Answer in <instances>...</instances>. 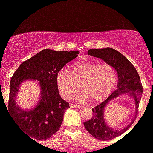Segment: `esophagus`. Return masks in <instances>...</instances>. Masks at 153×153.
<instances>
[{
  "mask_svg": "<svg viewBox=\"0 0 153 153\" xmlns=\"http://www.w3.org/2000/svg\"><path fill=\"white\" fill-rule=\"evenodd\" d=\"M70 106H71V108H81V106H78V105L73 104V103H70Z\"/></svg>",
  "mask_w": 153,
  "mask_h": 153,
  "instance_id": "1",
  "label": "esophagus"
}]
</instances>
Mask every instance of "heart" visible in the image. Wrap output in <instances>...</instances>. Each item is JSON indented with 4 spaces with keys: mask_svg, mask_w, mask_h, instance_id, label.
<instances>
[{
    "mask_svg": "<svg viewBox=\"0 0 153 153\" xmlns=\"http://www.w3.org/2000/svg\"><path fill=\"white\" fill-rule=\"evenodd\" d=\"M117 80V73L114 67L106 63L98 65L92 61L75 64L73 73L62 68L56 76L59 94L66 99L78 90L80 82L82 89L74 96L75 101L80 103L90 99L94 103L104 101L113 91Z\"/></svg>",
    "mask_w": 153,
    "mask_h": 153,
    "instance_id": "heart-1",
    "label": "heart"
}]
</instances>
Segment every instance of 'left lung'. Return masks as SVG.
Wrapping results in <instances>:
<instances>
[{
  "label": "left lung",
  "instance_id": "1",
  "mask_svg": "<svg viewBox=\"0 0 153 153\" xmlns=\"http://www.w3.org/2000/svg\"><path fill=\"white\" fill-rule=\"evenodd\" d=\"M88 54L101 58L106 64L115 68L118 74L117 90L110 95L103 102L92 108L93 117L90 120L84 122L86 130L96 139L109 140L119 136L131 127L137 114L139 103L143 94V86L139 74L133 65L117 50L111 47L103 49H90ZM132 97L135 106V112L131 122L122 129L117 130L110 127L104 119V111L108 103L113 99L122 94Z\"/></svg>",
  "mask_w": 153,
  "mask_h": 153
}]
</instances>
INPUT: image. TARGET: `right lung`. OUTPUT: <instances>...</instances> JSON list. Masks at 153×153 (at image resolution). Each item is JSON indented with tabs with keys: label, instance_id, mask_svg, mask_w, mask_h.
Segmentation results:
<instances>
[{
	"label": "right lung",
	"instance_id": "right-lung-1",
	"mask_svg": "<svg viewBox=\"0 0 153 153\" xmlns=\"http://www.w3.org/2000/svg\"><path fill=\"white\" fill-rule=\"evenodd\" d=\"M79 53L78 50L45 49L22 62L12 76L8 111L30 138L46 140L60 127L65 111L70 106L59 95L56 76L57 72ZM32 80L39 82L40 97L34 107L24 110L17 104V96L22 82Z\"/></svg>",
	"mask_w": 153,
	"mask_h": 153
}]
</instances>
